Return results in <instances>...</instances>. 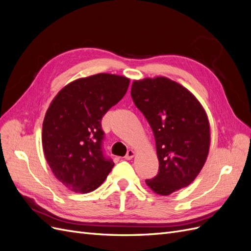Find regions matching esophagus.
<instances>
[{"label": "esophagus", "instance_id": "obj_1", "mask_svg": "<svg viewBox=\"0 0 251 251\" xmlns=\"http://www.w3.org/2000/svg\"><path fill=\"white\" fill-rule=\"evenodd\" d=\"M135 156V151L133 150H128L126 155L125 156V158L126 159V160H131V159Z\"/></svg>", "mask_w": 251, "mask_h": 251}]
</instances>
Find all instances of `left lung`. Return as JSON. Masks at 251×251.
Wrapping results in <instances>:
<instances>
[{"mask_svg":"<svg viewBox=\"0 0 251 251\" xmlns=\"http://www.w3.org/2000/svg\"><path fill=\"white\" fill-rule=\"evenodd\" d=\"M131 96L156 141L159 171L146 183L161 196L186 187L208 155L210 128L205 110L186 88L163 76L134 80Z\"/></svg>","mask_w":251,"mask_h":251,"instance_id":"1","label":"left lung"}]
</instances>
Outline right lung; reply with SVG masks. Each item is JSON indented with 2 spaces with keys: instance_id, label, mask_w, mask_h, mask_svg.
<instances>
[{
  "instance_id": "add662e5",
  "label": "right lung",
  "mask_w": 251,
  "mask_h": 251,
  "mask_svg": "<svg viewBox=\"0 0 251 251\" xmlns=\"http://www.w3.org/2000/svg\"><path fill=\"white\" fill-rule=\"evenodd\" d=\"M130 79L100 73L68 83L43 123V150L54 176L75 193L93 192L114 162L102 151V116L126 93Z\"/></svg>"
}]
</instances>
